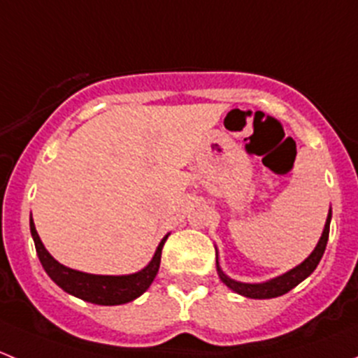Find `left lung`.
Listing matches in <instances>:
<instances>
[{
    "instance_id": "1",
    "label": "left lung",
    "mask_w": 358,
    "mask_h": 358,
    "mask_svg": "<svg viewBox=\"0 0 358 358\" xmlns=\"http://www.w3.org/2000/svg\"><path fill=\"white\" fill-rule=\"evenodd\" d=\"M331 209L329 215H327L326 220V227H324V232L320 236L319 243H317L315 249L312 251V255L305 259L303 263H299L298 266L289 270V272L282 273V275L275 277V279H270L266 282H259V284H248V282H239V280L230 279L229 275L223 273V270L220 268L218 263V256H216V270H218V275L222 279V282L225 284L227 287H230L232 291H236L237 294L246 296V298H252V299H270V298H277V296H282L286 292H289L292 287L298 286L301 280H305L313 270L317 268L319 265L320 258H322L324 251H326L327 246V239H329V225H331Z\"/></svg>"
}]
</instances>
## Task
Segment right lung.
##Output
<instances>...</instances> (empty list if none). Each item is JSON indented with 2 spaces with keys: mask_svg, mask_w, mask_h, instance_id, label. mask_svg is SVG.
<instances>
[{
  "mask_svg": "<svg viewBox=\"0 0 358 358\" xmlns=\"http://www.w3.org/2000/svg\"><path fill=\"white\" fill-rule=\"evenodd\" d=\"M31 236L34 239L36 252L41 262L43 268L48 273L50 279L62 287L69 294L76 296L79 299H85L88 303H95V305H122L136 299L142 296L143 292L150 287L152 280L156 279L159 272V265H161V251L164 246L168 236L162 237L159 246L154 252L152 259L145 268H142L136 273H129V275H93V273L79 272V270H72L69 266L62 265L57 262L46 248L43 246L41 239H39L38 232H36L34 222L31 216Z\"/></svg>",
  "mask_w": 358,
  "mask_h": 358,
  "instance_id": "1",
  "label": "right lung"
}]
</instances>
